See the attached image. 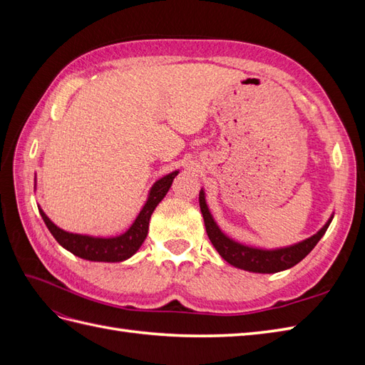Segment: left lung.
<instances>
[{
  "instance_id": "left-lung-1",
  "label": "left lung",
  "mask_w": 365,
  "mask_h": 365,
  "mask_svg": "<svg viewBox=\"0 0 365 365\" xmlns=\"http://www.w3.org/2000/svg\"><path fill=\"white\" fill-rule=\"evenodd\" d=\"M200 207L208 239L219 252V256L230 264H233L235 268L259 274H274L295 267L298 262H302L315 248L318 240L324 236L326 230L334 219L332 213L327 219V222L314 236L297 242L294 245L280 248H262L242 244V242L224 233L222 228L215 220L212 212H210L204 189L200 192Z\"/></svg>"
}]
</instances>
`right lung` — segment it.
Segmentation results:
<instances>
[{"mask_svg": "<svg viewBox=\"0 0 365 365\" xmlns=\"http://www.w3.org/2000/svg\"><path fill=\"white\" fill-rule=\"evenodd\" d=\"M180 170H173L163 178L157 180L150 187L148 193V200L141 207L140 213L134 219V222L125 231L117 236H94V235H81L70 233L67 230H62L46 215V212L38 205L39 213L46 222L47 228L53 237L58 240V244L67 251L73 252L74 256L90 260V262H123L140 250L141 244L145 242L149 230V220L153 210L163 201V197L168 195L175 176ZM35 190H36V175H35Z\"/></svg>", "mask_w": 365, "mask_h": 365, "instance_id": "1", "label": "right lung"}]
</instances>
